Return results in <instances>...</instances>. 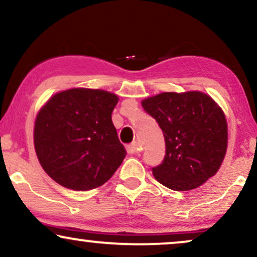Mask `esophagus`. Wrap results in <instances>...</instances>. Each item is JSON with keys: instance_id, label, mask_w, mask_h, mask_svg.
<instances>
[{"instance_id": "1", "label": "esophagus", "mask_w": 257, "mask_h": 257, "mask_svg": "<svg viewBox=\"0 0 257 257\" xmlns=\"http://www.w3.org/2000/svg\"><path fill=\"white\" fill-rule=\"evenodd\" d=\"M140 151H141V149H140V146L138 142H133V144L126 146V152H128V154L131 155L139 154Z\"/></svg>"}]
</instances>
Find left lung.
<instances>
[{
	"instance_id": "obj_1",
	"label": "left lung",
	"mask_w": 257,
	"mask_h": 257,
	"mask_svg": "<svg viewBox=\"0 0 257 257\" xmlns=\"http://www.w3.org/2000/svg\"><path fill=\"white\" fill-rule=\"evenodd\" d=\"M159 123L166 154L152 168L159 183L174 191L193 190L219 170L228 146L225 115L200 91L162 92L141 102Z\"/></svg>"
}]
</instances>
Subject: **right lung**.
Returning <instances> with one entry per match:
<instances>
[{
  "label": "right lung",
  "mask_w": 257,
  "mask_h": 257,
  "mask_svg": "<svg viewBox=\"0 0 257 257\" xmlns=\"http://www.w3.org/2000/svg\"><path fill=\"white\" fill-rule=\"evenodd\" d=\"M118 97L104 90L70 89L39 111L34 147L44 171L61 186L92 190L121 166L125 149L111 121Z\"/></svg>",
  "instance_id": "add662e5"
}]
</instances>
